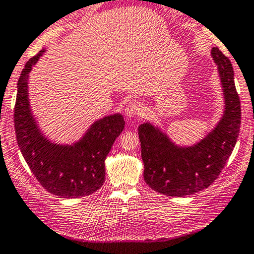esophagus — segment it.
<instances>
[{"instance_id":"34e87169","label":"esophagus","mask_w":254,"mask_h":254,"mask_svg":"<svg viewBox=\"0 0 254 254\" xmlns=\"http://www.w3.org/2000/svg\"><path fill=\"white\" fill-rule=\"evenodd\" d=\"M141 114V109L138 103L130 102L126 108H125V115L127 119H132V117H138Z\"/></svg>"}]
</instances>
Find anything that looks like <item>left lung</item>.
<instances>
[{
  "mask_svg": "<svg viewBox=\"0 0 254 254\" xmlns=\"http://www.w3.org/2000/svg\"><path fill=\"white\" fill-rule=\"evenodd\" d=\"M211 56L217 64L224 98V111L215 126L191 145H179L151 122L138 128L144 181L166 196H183L206 189L224 168L239 138L241 105L230 61L217 47Z\"/></svg>",
  "mask_w": 254,
  "mask_h": 254,
  "instance_id": "obj_1",
  "label": "left lung"
}]
</instances>
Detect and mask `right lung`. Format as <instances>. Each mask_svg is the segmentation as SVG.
Instances as JSON below:
<instances>
[{
	"instance_id": "obj_1",
	"label": "right lung",
	"mask_w": 254,
	"mask_h": 254,
	"mask_svg": "<svg viewBox=\"0 0 254 254\" xmlns=\"http://www.w3.org/2000/svg\"><path fill=\"white\" fill-rule=\"evenodd\" d=\"M45 50L25 64L18 81L14 127L18 146L40 184L53 195L76 198L91 195L105 182V159L125 128L121 114L97 120L78 140L56 143L46 137L32 114L29 73Z\"/></svg>"
}]
</instances>
